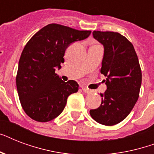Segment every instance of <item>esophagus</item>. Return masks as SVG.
<instances>
[{
    "label": "esophagus",
    "mask_w": 154,
    "mask_h": 154,
    "mask_svg": "<svg viewBox=\"0 0 154 154\" xmlns=\"http://www.w3.org/2000/svg\"><path fill=\"white\" fill-rule=\"evenodd\" d=\"M82 90H83V92H85V94H90V93H91V90H89V89H87L85 87H83V88H82Z\"/></svg>",
    "instance_id": "1"
}]
</instances>
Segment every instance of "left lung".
Wrapping results in <instances>:
<instances>
[{
    "label": "left lung",
    "mask_w": 154,
    "mask_h": 154,
    "mask_svg": "<svg viewBox=\"0 0 154 154\" xmlns=\"http://www.w3.org/2000/svg\"><path fill=\"white\" fill-rule=\"evenodd\" d=\"M94 37L104 45L101 72L106 77L107 89L101 104L89 113L97 122L113 125L131 112L139 97L141 69L134 45L119 32L94 31Z\"/></svg>",
    "instance_id": "8db88e82"
}]
</instances>
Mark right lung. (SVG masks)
I'll list each match as a JSON object with an SVG mask.
<instances>
[{
	"mask_svg": "<svg viewBox=\"0 0 154 154\" xmlns=\"http://www.w3.org/2000/svg\"><path fill=\"white\" fill-rule=\"evenodd\" d=\"M90 30H77L49 24L36 32L20 55L16 84L20 105L32 120L47 122L60 114L68 97L78 91V84L63 82L55 72L64 62L71 43L89 37Z\"/></svg>",
	"mask_w": 154,
	"mask_h": 154,
	"instance_id": "add662e5",
	"label": "right lung"
}]
</instances>
